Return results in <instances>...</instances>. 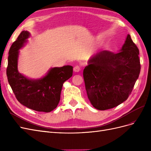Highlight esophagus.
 <instances>
[{
  "label": "esophagus",
  "mask_w": 151,
  "mask_h": 151,
  "mask_svg": "<svg viewBox=\"0 0 151 151\" xmlns=\"http://www.w3.org/2000/svg\"><path fill=\"white\" fill-rule=\"evenodd\" d=\"M81 70V67L79 65H76L74 67V71L76 72H78Z\"/></svg>",
  "instance_id": "1"
}]
</instances>
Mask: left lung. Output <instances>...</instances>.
<instances>
[{"mask_svg":"<svg viewBox=\"0 0 151 151\" xmlns=\"http://www.w3.org/2000/svg\"><path fill=\"white\" fill-rule=\"evenodd\" d=\"M139 55L128 35L120 52L103 50L89 60L83 77L88 97L96 109L113 108L129 98L140 72Z\"/></svg>","mask_w":151,"mask_h":151,"instance_id":"obj_1","label":"left lung"}]
</instances>
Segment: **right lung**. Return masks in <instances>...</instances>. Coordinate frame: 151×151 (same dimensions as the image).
I'll return each mask as SVG.
<instances>
[{
  "instance_id": "right-lung-1",
  "label": "right lung",
  "mask_w": 151,
  "mask_h": 151,
  "mask_svg": "<svg viewBox=\"0 0 151 151\" xmlns=\"http://www.w3.org/2000/svg\"><path fill=\"white\" fill-rule=\"evenodd\" d=\"M29 36V32L22 31L9 49L6 70L8 82L21 104L37 111L50 112L60 101L63 84L72 77L73 67L52 68L39 80H29L21 75L17 70L19 50Z\"/></svg>"
}]
</instances>
